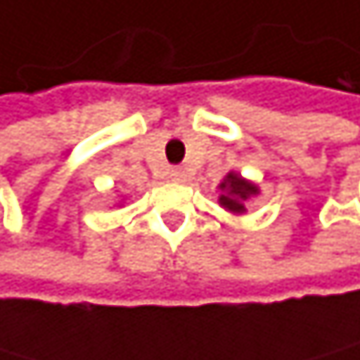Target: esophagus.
<instances>
[{
  "label": "esophagus",
  "mask_w": 360,
  "mask_h": 360,
  "mask_svg": "<svg viewBox=\"0 0 360 360\" xmlns=\"http://www.w3.org/2000/svg\"><path fill=\"white\" fill-rule=\"evenodd\" d=\"M167 174H170V179H172V181H184V170H181V167H172V170L170 172H167Z\"/></svg>",
  "instance_id": "1"
}]
</instances>
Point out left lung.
Here are the masks:
<instances>
[{"instance_id":"8db88e82","label":"left lung","mask_w":360,"mask_h":360,"mask_svg":"<svg viewBox=\"0 0 360 360\" xmlns=\"http://www.w3.org/2000/svg\"><path fill=\"white\" fill-rule=\"evenodd\" d=\"M219 188L224 190V195L219 197V204L231 212H244V201L257 193V188L253 184L244 181V179L237 174L226 176Z\"/></svg>"}]
</instances>
